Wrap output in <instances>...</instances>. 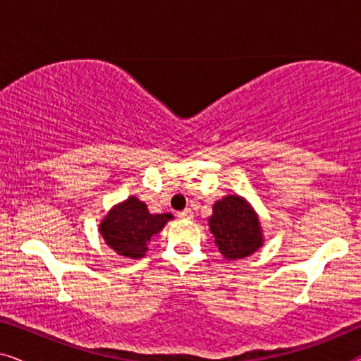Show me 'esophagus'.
Listing matches in <instances>:
<instances>
[{
    "instance_id": "1",
    "label": "esophagus",
    "mask_w": 361,
    "mask_h": 361,
    "mask_svg": "<svg viewBox=\"0 0 361 361\" xmlns=\"http://www.w3.org/2000/svg\"><path fill=\"white\" fill-rule=\"evenodd\" d=\"M177 216H179V219H192V210L190 209L182 210V212H179V214H177Z\"/></svg>"
}]
</instances>
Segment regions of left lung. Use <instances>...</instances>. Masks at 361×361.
Returning <instances> with one entry per match:
<instances>
[{"label": "left lung", "instance_id": "left-lung-1", "mask_svg": "<svg viewBox=\"0 0 361 361\" xmlns=\"http://www.w3.org/2000/svg\"><path fill=\"white\" fill-rule=\"evenodd\" d=\"M209 226L226 259L245 258L263 245L258 215L238 195H226L215 202Z\"/></svg>", "mask_w": 361, "mask_h": 361}]
</instances>
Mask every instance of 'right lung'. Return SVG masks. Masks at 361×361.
Returning a JSON list of instances; mask_svg holds the SVG:
<instances>
[{"mask_svg":"<svg viewBox=\"0 0 361 361\" xmlns=\"http://www.w3.org/2000/svg\"><path fill=\"white\" fill-rule=\"evenodd\" d=\"M171 219V214H149L145 202L131 197L103 219L100 233L118 255L136 259L145 256L147 243Z\"/></svg>","mask_w":361,"mask_h":361,"instance_id":"right-lung-1","label":"right lung"}]
</instances>
